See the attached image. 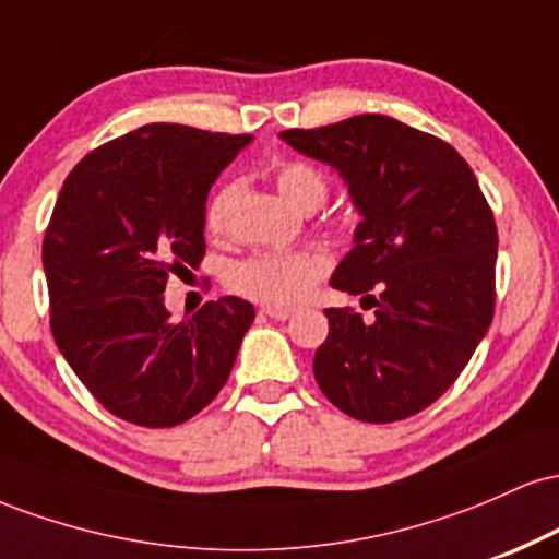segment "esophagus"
<instances>
[{
  "label": "esophagus",
  "instance_id": "1",
  "mask_svg": "<svg viewBox=\"0 0 559 559\" xmlns=\"http://www.w3.org/2000/svg\"><path fill=\"white\" fill-rule=\"evenodd\" d=\"M262 316H267L273 320H288L294 316V310H275V307H262Z\"/></svg>",
  "mask_w": 559,
  "mask_h": 559
}]
</instances>
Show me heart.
<instances>
[{
    "label": "heart",
    "instance_id": "b5f03b06",
    "mask_svg": "<svg viewBox=\"0 0 559 559\" xmlns=\"http://www.w3.org/2000/svg\"><path fill=\"white\" fill-rule=\"evenodd\" d=\"M275 186L288 204L305 210V213H312L329 199V181L310 163H284L275 170ZM234 191V186H226L210 202L207 215H204V226L210 234H217L226 223ZM325 267L329 265L318 252H305V249L299 252H254L228 267L226 284L230 292L243 299L258 301L262 307H275V310H288L307 299L312 286L323 278Z\"/></svg>",
    "mask_w": 559,
    "mask_h": 559
}]
</instances>
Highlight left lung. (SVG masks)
Returning a JSON list of instances; mask_svg holds the SVG:
<instances>
[{
  "label": "left lung",
  "mask_w": 559,
  "mask_h": 559,
  "mask_svg": "<svg viewBox=\"0 0 559 559\" xmlns=\"http://www.w3.org/2000/svg\"><path fill=\"white\" fill-rule=\"evenodd\" d=\"M281 139L342 173L362 215L331 286L365 294L376 318L325 310L318 386L355 420L418 415L457 381L491 325L499 239L489 202L452 144L386 115Z\"/></svg>",
  "instance_id": "1"
}]
</instances>
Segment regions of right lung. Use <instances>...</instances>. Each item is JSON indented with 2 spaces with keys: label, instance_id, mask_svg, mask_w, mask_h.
Instances as JSON below:
<instances>
[{
  "label": "right lung",
  "instance_id": "obj_1",
  "mask_svg": "<svg viewBox=\"0 0 559 559\" xmlns=\"http://www.w3.org/2000/svg\"><path fill=\"white\" fill-rule=\"evenodd\" d=\"M249 139L150 123L96 146L62 183L41 243L49 325L118 418L178 426L228 381L254 307L223 297L173 323L163 292L204 258L207 191Z\"/></svg>",
  "mask_w": 559,
  "mask_h": 559
}]
</instances>
